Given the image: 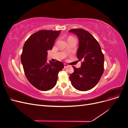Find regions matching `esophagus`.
Segmentation results:
<instances>
[{"label":"esophagus","mask_w":128,"mask_h":128,"mask_svg":"<svg viewBox=\"0 0 128 128\" xmlns=\"http://www.w3.org/2000/svg\"><path fill=\"white\" fill-rule=\"evenodd\" d=\"M67 66H68V65H67V64H64V68L67 67Z\"/></svg>","instance_id":"esophagus-1"}]
</instances>
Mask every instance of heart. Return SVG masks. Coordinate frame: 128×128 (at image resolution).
Returning <instances> with one entry per match:
<instances>
[{"label":"heart","mask_w":128,"mask_h":128,"mask_svg":"<svg viewBox=\"0 0 128 128\" xmlns=\"http://www.w3.org/2000/svg\"><path fill=\"white\" fill-rule=\"evenodd\" d=\"M69 38H72V37H69Z\"/></svg>","instance_id":"b5f03b06"}]
</instances>
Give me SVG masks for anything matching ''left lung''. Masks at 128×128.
Instances as JSON below:
<instances>
[{"label":"left lung","instance_id":"1","mask_svg":"<svg viewBox=\"0 0 128 128\" xmlns=\"http://www.w3.org/2000/svg\"><path fill=\"white\" fill-rule=\"evenodd\" d=\"M76 34L79 40L77 56L82 60L80 68L75 67L69 76L72 85L77 90L86 91L94 88L104 72V56L98 42L87 31L74 29L69 31Z\"/></svg>","mask_w":128,"mask_h":128}]
</instances>
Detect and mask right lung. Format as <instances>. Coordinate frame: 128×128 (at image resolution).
<instances>
[{"label": "right lung", "instance_id": "add662e5", "mask_svg": "<svg viewBox=\"0 0 128 128\" xmlns=\"http://www.w3.org/2000/svg\"><path fill=\"white\" fill-rule=\"evenodd\" d=\"M60 32L38 31L29 37L23 47L21 61L26 76L34 87L40 91H48L54 87L58 73L64 67L60 61L47 62V51L52 49Z\"/></svg>", "mask_w": 128, "mask_h": 128}]
</instances>
